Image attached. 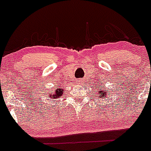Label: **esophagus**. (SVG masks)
<instances>
[{
	"instance_id": "34e87169",
	"label": "esophagus",
	"mask_w": 151,
	"mask_h": 151,
	"mask_svg": "<svg viewBox=\"0 0 151 151\" xmlns=\"http://www.w3.org/2000/svg\"><path fill=\"white\" fill-rule=\"evenodd\" d=\"M81 83V81H80V80H78V83Z\"/></svg>"
}]
</instances>
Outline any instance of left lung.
<instances>
[{
  "label": "left lung",
  "mask_w": 151,
  "mask_h": 151,
  "mask_svg": "<svg viewBox=\"0 0 151 151\" xmlns=\"http://www.w3.org/2000/svg\"><path fill=\"white\" fill-rule=\"evenodd\" d=\"M102 86V85H101ZM96 88L98 89V91H97V93H98L99 96L98 98H105L106 96H108V92H109V90H107L106 88H104V89H103L102 88V86H101V90H100L97 86H96Z\"/></svg>",
  "instance_id": "obj_1"
}]
</instances>
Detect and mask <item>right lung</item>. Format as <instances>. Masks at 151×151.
I'll return each instance as SVG.
<instances>
[{"mask_svg": "<svg viewBox=\"0 0 151 151\" xmlns=\"http://www.w3.org/2000/svg\"><path fill=\"white\" fill-rule=\"evenodd\" d=\"M63 93V89H60V88H59V89H56L54 92H50V94H49V96H50V98L52 99V100H54V99H58L62 96Z\"/></svg>", "mask_w": 151, "mask_h": 151, "instance_id": "add662e5", "label": "right lung"}]
</instances>
